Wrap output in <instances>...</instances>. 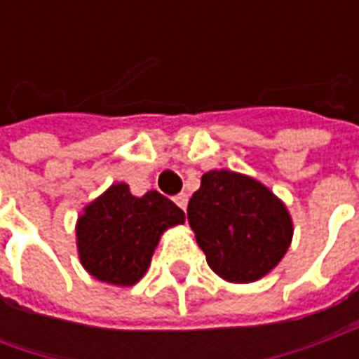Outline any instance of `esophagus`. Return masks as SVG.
Returning <instances> with one entry per match:
<instances>
[{
  "mask_svg": "<svg viewBox=\"0 0 359 359\" xmlns=\"http://www.w3.org/2000/svg\"><path fill=\"white\" fill-rule=\"evenodd\" d=\"M175 203L179 205L180 210H187V205H188V194H184V192H180L179 196H175Z\"/></svg>",
  "mask_w": 359,
  "mask_h": 359,
  "instance_id": "1",
  "label": "esophagus"
}]
</instances>
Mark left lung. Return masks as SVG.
Segmentation results:
<instances>
[{
    "mask_svg": "<svg viewBox=\"0 0 359 359\" xmlns=\"http://www.w3.org/2000/svg\"><path fill=\"white\" fill-rule=\"evenodd\" d=\"M187 213L208 265L229 283H252L267 275L292 241L285 203L241 172H205Z\"/></svg>",
    "mask_w": 359,
    "mask_h": 359,
    "instance_id": "obj_1",
    "label": "left lung"
}]
</instances>
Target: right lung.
I'll list each match as a JSON object with an SVG mask.
<instances>
[{
    "label": "right lung",
    "mask_w": 359,
    "mask_h": 359,
    "mask_svg": "<svg viewBox=\"0 0 359 359\" xmlns=\"http://www.w3.org/2000/svg\"><path fill=\"white\" fill-rule=\"evenodd\" d=\"M182 223L184 211L157 190L136 198L123 182L113 184L76 223L81 262L97 280L130 286L148 269L161 233Z\"/></svg>",
    "instance_id": "1"
}]
</instances>
